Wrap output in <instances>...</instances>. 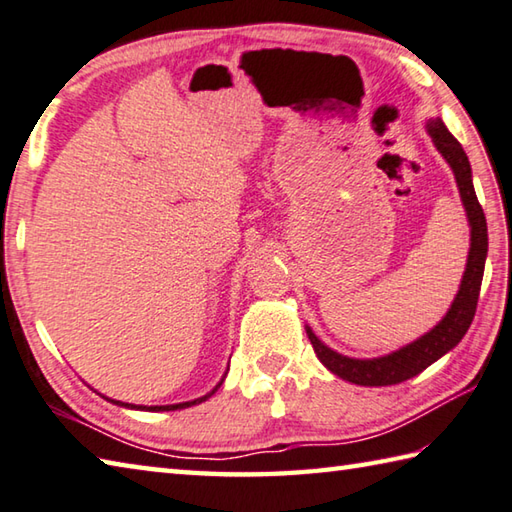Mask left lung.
<instances>
[{"instance_id":"left-lung-1","label":"left lung","mask_w":512,"mask_h":512,"mask_svg":"<svg viewBox=\"0 0 512 512\" xmlns=\"http://www.w3.org/2000/svg\"><path fill=\"white\" fill-rule=\"evenodd\" d=\"M427 134H430L432 143L439 154L448 161L450 170L457 181L459 197L463 208H466L468 226H470V250H468V262L466 271H463L459 291L454 295L448 313L443 315L441 322L434 329L423 333L421 338H416L410 345L396 349L392 353L378 358H349L342 353L333 351L331 347L315 336L313 329L306 324V336H309L315 356L327 367L331 374L340 376L342 380H349L353 385L362 387H385L403 383L407 378H414L427 369L432 362L439 360L445 353L452 351L459 345L461 338L466 336L470 329L472 318L477 311L479 300V288L483 280V266H486L488 255V226L483 210L477 201L475 185H472V170L466 152H463L461 143L454 138L448 127L443 125L441 118H430L425 123Z\"/></svg>"}]
</instances>
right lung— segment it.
I'll use <instances>...</instances> for the list:
<instances>
[{"mask_svg":"<svg viewBox=\"0 0 512 512\" xmlns=\"http://www.w3.org/2000/svg\"><path fill=\"white\" fill-rule=\"evenodd\" d=\"M226 374H228V369H226ZM226 374L221 376V380L219 383L210 389V392L206 394V396H199V398H194V401H185V403H174V405H134V403H123V401H114V398H107V396H102V398H107V401H111L114 405H120V407H127V410H141V412H174V410H185V407H192V405H199V403H203V401H208V398L217 392V389L221 387V383H224L226 380Z\"/></svg>","mask_w":512,"mask_h":512,"instance_id":"1","label":"right lung"}]
</instances>
